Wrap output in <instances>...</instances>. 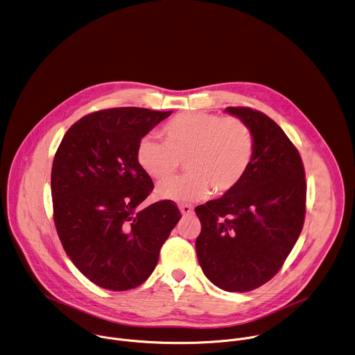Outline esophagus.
<instances>
[{
	"label": "esophagus",
	"instance_id": "34e87169",
	"mask_svg": "<svg viewBox=\"0 0 355 355\" xmlns=\"http://www.w3.org/2000/svg\"><path fill=\"white\" fill-rule=\"evenodd\" d=\"M180 211L184 214V216H189L193 213V207L189 206V205H181L180 206Z\"/></svg>",
	"mask_w": 355,
	"mask_h": 355
}]
</instances>
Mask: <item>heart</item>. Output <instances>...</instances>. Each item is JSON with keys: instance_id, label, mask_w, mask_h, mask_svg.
I'll use <instances>...</instances> for the list:
<instances>
[{"instance_id": "b5f03b06", "label": "heart", "mask_w": 355, "mask_h": 355, "mask_svg": "<svg viewBox=\"0 0 355 355\" xmlns=\"http://www.w3.org/2000/svg\"><path fill=\"white\" fill-rule=\"evenodd\" d=\"M163 135L164 141L148 134L137 146L139 167L159 181L174 175L185 159L188 174L157 187L156 195L163 200L198 202L211 191L227 195L241 185L254 159L253 132L238 117L184 113L163 127Z\"/></svg>"}]
</instances>
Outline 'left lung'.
I'll use <instances>...</instances> for the list:
<instances>
[{"instance_id": "left-lung-1", "label": "left lung", "mask_w": 355, "mask_h": 355, "mask_svg": "<svg viewBox=\"0 0 355 355\" xmlns=\"http://www.w3.org/2000/svg\"><path fill=\"white\" fill-rule=\"evenodd\" d=\"M254 137L252 167L238 188L195 209L196 254L207 279L225 292H250L284 266L303 230L306 174L299 150L267 114L227 107Z\"/></svg>"}]
</instances>
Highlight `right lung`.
Returning <instances> with one entry per match:
<instances>
[{
	"mask_svg": "<svg viewBox=\"0 0 355 355\" xmlns=\"http://www.w3.org/2000/svg\"><path fill=\"white\" fill-rule=\"evenodd\" d=\"M171 112L113 107L81 117L52 163L53 221L62 246L92 284L114 292L144 284L181 213L171 200L145 209L152 178L137 146Z\"/></svg>",
	"mask_w": 355,
	"mask_h": 355,
	"instance_id": "1",
	"label": "right lung"
}]
</instances>
